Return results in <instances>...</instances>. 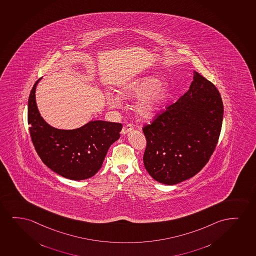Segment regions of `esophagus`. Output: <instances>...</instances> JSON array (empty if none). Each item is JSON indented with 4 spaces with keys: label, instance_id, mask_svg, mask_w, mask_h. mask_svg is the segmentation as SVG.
<instances>
[{
    "label": "esophagus",
    "instance_id": "1",
    "mask_svg": "<svg viewBox=\"0 0 256 256\" xmlns=\"http://www.w3.org/2000/svg\"><path fill=\"white\" fill-rule=\"evenodd\" d=\"M133 128V125H132L131 123H130V124H126V125L123 126L122 130V134H126L128 133L130 131H132Z\"/></svg>",
    "mask_w": 256,
    "mask_h": 256
}]
</instances>
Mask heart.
<instances>
[{
  "label": "heart",
  "mask_w": 256,
  "mask_h": 256,
  "mask_svg": "<svg viewBox=\"0 0 256 256\" xmlns=\"http://www.w3.org/2000/svg\"><path fill=\"white\" fill-rule=\"evenodd\" d=\"M168 93V86L159 82L154 76H146L128 83L118 91L119 96H108L106 102L110 108H117L122 103V98L140 97L136 104V110L140 116H152L159 110Z\"/></svg>",
  "instance_id": "obj_1"
}]
</instances>
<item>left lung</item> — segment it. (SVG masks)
<instances>
[{
	"label": "left lung",
	"instance_id": "obj_1",
	"mask_svg": "<svg viewBox=\"0 0 256 256\" xmlns=\"http://www.w3.org/2000/svg\"><path fill=\"white\" fill-rule=\"evenodd\" d=\"M223 119L220 92L197 72L190 90L143 126V162L158 182L174 185L199 173L219 140Z\"/></svg>",
	"mask_w": 256,
	"mask_h": 256
}]
</instances>
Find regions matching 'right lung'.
<instances>
[{"instance_id":"1","label":"right lung","mask_w":256,"mask_h":256,"mask_svg":"<svg viewBox=\"0 0 256 256\" xmlns=\"http://www.w3.org/2000/svg\"><path fill=\"white\" fill-rule=\"evenodd\" d=\"M34 84L28 105V122L32 142L44 164L74 180L88 179L100 170L108 150L120 138V123L91 120L79 128L58 130L40 116Z\"/></svg>"}]
</instances>
